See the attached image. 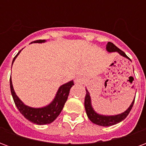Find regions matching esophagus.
<instances>
[{
	"label": "esophagus",
	"instance_id": "1",
	"mask_svg": "<svg viewBox=\"0 0 146 146\" xmlns=\"http://www.w3.org/2000/svg\"><path fill=\"white\" fill-rule=\"evenodd\" d=\"M84 81V79L83 78L82 76H76V79H75V84H83Z\"/></svg>",
	"mask_w": 146,
	"mask_h": 146
}]
</instances>
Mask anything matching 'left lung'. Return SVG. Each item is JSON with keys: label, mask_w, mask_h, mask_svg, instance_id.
<instances>
[{"label": "left lung", "mask_w": 146, "mask_h": 146, "mask_svg": "<svg viewBox=\"0 0 146 146\" xmlns=\"http://www.w3.org/2000/svg\"><path fill=\"white\" fill-rule=\"evenodd\" d=\"M106 51L108 52H118L121 56L127 58L129 59V58L126 55V54L123 51H121L120 49H119L116 47V45L113 44V43H111V42H108V44H106ZM86 92H86L85 99H84V107H85L88 117L92 123H94L97 125L102 126V127H109V126L114 125V124H116V123H118L121 122L122 120H123L127 116L130 111L131 110L134 102H135V98H134L131 104L130 105V106L127 109V110H125L122 113H119V114H117V115H110V116H109V115H102V114H100V113L95 112L94 108L92 107V98H91V96H90V93L87 89H86Z\"/></svg>", "instance_id": "obj_1"}]
</instances>
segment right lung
I'll use <instances>...</instances> for the list:
<instances>
[{"label": "right lung", "mask_w": 146, "mask_h": 146, "mask_svg": "<svg viewBox=\"0 0 146 146\" xmlns=\"http://www.w3.org/2000/svg\"><path fill=\"white\" fill-rule=\"evenodd\" d=\"M34 42L44 43L45 42V40H39ZM20 51H19L18 54L15 55V57L12 61V64L14 62L15 59L20 53ZM73 85H74L73 80H70L69 82L61 85L59 88L58 89L57 93L53 101L51 102L50 104L47 105L44 107L33 108L28 106L26 104H24L23 101H21L20 98L18 97L15 92L12 82H11V78H10V88H11V95H12V98H13L16 107L19 110V112L23 115L25 118L30 120V122L33 123L35 124H38V125L51 123L57 118L58 116L60 114L63 109L64 105L66 103L69 94H70V88L73 87Z\"/></svg>", "instance_id": "add662e5"}]
</instances>
